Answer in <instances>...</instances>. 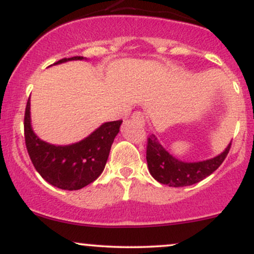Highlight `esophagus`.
<instances>
[{"label": "esophagus", "instance_id": "obj_1", "mask_svg": "<svg viewBox=\"0 0 254 254\" xmlns=\"http://www.w3.org/2000/svg\"><path fill=\"white\" fill-rule=\"evenodd\" d=\"M131 118H132L133 121L139 122V123H144V115L142 112H139V111L133 112L132 116H131Z\"/></svg>", "mask_w": 254, "mask_h": 254}]
</instances>
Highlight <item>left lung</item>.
<instances>
[{
    "label": "left lung",
    "mask_w": 254,
    "mask_h": 254,
    "mask_svg": "<svg viewBox=\"0 0 254 254\" xmlns=\"http://www.w3.org/2000/svg\"><path fill=\"white\" fill-rule=\"evenodd\" d=\"M230 145L220 155L198 162H184L171 155L154 135L148 137L147 164L150 174L159 183L172 188L193 185L205 179L222 165L228 155Z\"/></svg>",
    "instance_id": "obj_1"
}]
</instances>
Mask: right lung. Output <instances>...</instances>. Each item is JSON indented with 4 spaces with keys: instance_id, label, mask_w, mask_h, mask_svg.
<instances>
[{
    "instance_id": "obj_1",
    "label": "right lung",
    "mask_w": 254,
    "mask_h": 254,
    "mask_svg": "<svg viewBox=\"0 0 254 254\" xmlns=\"http://www.w3.org/2000/svg\"><path fill=\"white\" fill-rule=\"evenodd\" d=\"M83 60L75 56L63 58L55 64L66 61ZM30 98L26 105L24 130L28 155L38 173L51 185L62 190H80L94 182L103 173L115 137L123 121L104 123L88 137L69 145H55L42 141L31 127Z\"/></svg>"
}]
</instances>
